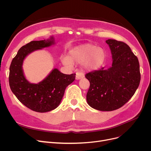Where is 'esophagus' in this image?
<instances>
[{
    "instance_id": "34e87169",
    "label": "esophagus",
    "mask_w": 151,
    "mask_h": 151,
    "mask_svg": "<svg viewBox=\"0 0 151 151\" xmlns=\"http://www.w3.org/2000/svg\"><path fill=\"white\" fill-rule=\"evenodd\" d=\"M84 77V74L82 72H77L76 73V80H80V79H82Z\"/></svg>"
}]
</instances>
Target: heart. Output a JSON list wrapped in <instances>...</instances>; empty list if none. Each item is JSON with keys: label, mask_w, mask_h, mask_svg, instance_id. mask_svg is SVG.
<instances>
[{"label": "heart", "mask_w": 151, "mask_h": 151, "mask_svg": "<svg viewBox=\"0 0 151 151\" xmlns=\"http://www.w3.org/2000/svg\"><path fill=\"white\" fill-rule=\"evenodd\" d=\"M106 54L104 48L91 44L78 45L70 51L69 57L62 59L63 64L71 66L72 63L81 64L88 70L92 71L100 68L106 60Z\"/></svg>", "instance_id": "obj_1"}]
</instances>
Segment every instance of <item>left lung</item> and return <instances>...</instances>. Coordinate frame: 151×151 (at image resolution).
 I'll return each mask as SVG.
<instances>
[{
    "label": "left lung",
    "instance_id": "left-lung-1",
    "mask_svg": "<svg viewBox=\"0 0 151 151\" xmlns=\"http://www.w3.org/2000/svg\"><path fill=\"white\" fill-rule=\"evenodd\" d=\"M112 55L113 63L86 75L90 82L86 96L88 105L101 111H110L122 107L138 89L141 75L136 55L126 43L106 40Z\"/></svg>",
    "mask_w": 151,
    "mask_h": 151
}]
</instances>
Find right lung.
I'll use <instances>...</instances> for the list:
<instances>
[{"mask_svg":"<svg viewBox=\"0 0 151 151\" xmlns=\"http://www.w3.org/2000/svg\"><path fill=\"white\" fill-rule=\"evenodd\" d=\"M51 36L44 40L32 41L22 46L10 67L9 84L14 96L28 108L38 113L48 112L60 105L67 87L75 80L76 74L66 75L54 68L43 80L31 83L24 73L23 62L29 54L54 45Z\"/></svg>","mask_w":151,"mask_h":151,"instance_id":"obj_1","label":"right lung"}]
</instances>
